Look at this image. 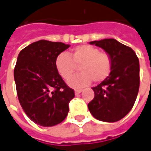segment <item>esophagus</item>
Masks as SVG:
<instances>
[{
	"label": "esophagus",
	"instance_id": "34e87169",
	"mask_svg": "<svg viewBox=\"0 0 151 151\" xmlns=\"http://www.w3.org/2000/svg\"><path fill=\"white\" fill-rule=\"evenodd\" d=\"M74 92H75V95H78L82 92V90L81 89H78V90L74 91Z\"/></svg>",
	"mask_w": 151,
	"mask_h": 151
}]
</instances>
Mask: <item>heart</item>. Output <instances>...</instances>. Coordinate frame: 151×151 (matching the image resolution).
Listing matches in <instances>:
<instances>
[{"label":"heart","instance_id":"heart-1","mask_svg":"<svg viewBox=\"0 0 151 151\" xmlns=\"http://www.w3.org/2000/svg\"><path fill=\"white\" fill-rule=\"evenodd\" d=\"M80 66V73L68 81V85L74 88L87 86L94 80L101 83L108 78L113 68L112 56L105 51L90 45L74 47L70 56L66 53L58 55L55 67L61 78L68 80Z\"/></svg>","mask_w":151,"mask_h":151}]
</instances>
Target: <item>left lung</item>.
<instances>
[{
    "instance_id": "8db88e82",
    "label": "left lung",
    "mask_w": 151,
    "mask_h": 151,
    "mask_svg": "<svg viewBox=\"0 0 151 151\" xmlns=\"http://www.w3.org/2000/svg\"><path fill=\"white\" fill-rule=\"evenodd\" d=\"M113 58V68L108 78L92 87L95 96L88 104L91 114L104 122H117L127 115L134 105L140 86V65L129 46L115 39L91 42Z\"/></svg>"
}]
</instances>
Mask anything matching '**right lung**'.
Here are the masks:
<instances>
[{
	"label": "right lung",
	"mask_w": 151,
	"mask_h": 151,
	"mask_svg": "<svg viewBox=\"0 0 151 151\" xmlns=\"http://www.w3.org/2000/svg\"><path fill=\"white\" fill-rule=\"evenodd\" d=\"M69 45L40 40L21 50L14 70L18 98L28 118L43 127H52L68 115L74 91L58 73L55 60Z\"/></svg>",
	"instance_id": "right-lung-1"
}]
</instances>
